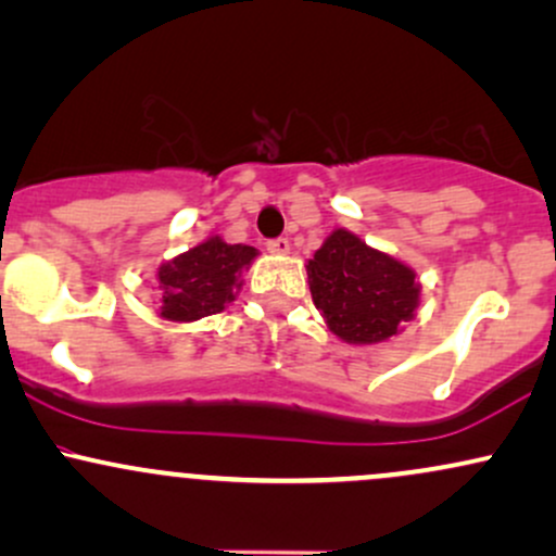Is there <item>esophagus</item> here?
I'll return each mask as SVG.
<instances>
[{"instance_id":"34e87169","label":"esophagus","mask_w":556,"mask_h":556,"mask_svg":"<svg viewBox=\"0 0 556 556\" xmlns=\"http://www.w3.org/2000/svg\"><path fill=\"white\" fill-rule=\"evenodd\" d=\"M266 251L277 253V256H282V253L290 251V240H287V238H274V240L266 242Z\"/></svg>"}]
</instances>
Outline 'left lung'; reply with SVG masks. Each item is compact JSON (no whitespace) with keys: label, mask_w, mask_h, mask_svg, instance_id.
I'll return each mask as SVG.
<instances>
[{"label":"left lung","mask_w":556,"mask_h":556,"mask_svg":"<svg viewBox=\"0 0 556 556\" xmlns=\"http://www.w3.org/2000/svg\"><path fill=\"white\" fill-rule=\"evenodd\" d=\"M308 279L316 308L344 342L389 340L416 314V274L348 229H334L318 248L308 261Z\"/></svg>","instance_id":"left-lung-1"}]
</instances>
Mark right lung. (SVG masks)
Wrapping results in <instances>:
<instances>
[{
	"label": "right lung",
	"instance_id": "right-lung-1",
	"mask_svg": "<svg viewBox=\"0 0 556 556\" xmlns=\"http://www.w3.org/2000/svg\"><path fill=\"white\" fill-rule=\"evenodd\" d=\"M256 258L253 245H227L212 238L159 269L162 316L169 321H195L219 314L235 300L242 269Z\"/></svg>",
	"mask_w": 556,
	"mask_h": 556
}]
</instances>
